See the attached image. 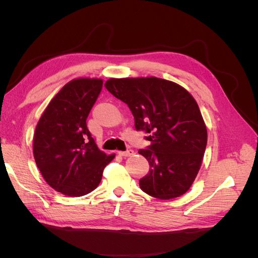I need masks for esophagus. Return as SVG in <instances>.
<instances>
[{
	"instance_id": "34e87169",
	"label": "esophagus",
	"mask_w": 258,
	"mask_h": 258,
	"mask_svg": "<svg viewBox=\"0 0 258 258\" xmlns=\"http://www.w3.org/2000/svg\"><path fill=\"white\" fill-rule=\"evenodd\" d=\"M118 154L120 156H122V157H129V156H132V155L135 154V151L127 150V151H124V152H118Z\"/></svg>"
}]
</instances>
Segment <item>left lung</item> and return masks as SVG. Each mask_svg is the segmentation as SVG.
<instances>
[{"label": "left lung", "instance_id": "obj_1", "mask_svg": "<svg viewBox=\"0 0 258 258\" xmlns=\"http://www.w3.org/2000/svg\"><path fill=\"white\" fill-rule=\"evenodd\" d=\"M104 86L129 106L136 129L151 142L139 151L150 163L141 189L158 199L182 196L198 174L208 141L196 100L182 86L154 76L110 79Z\"/></svg>", "mask_w": 258, "mask_h": 258}]
</instances>
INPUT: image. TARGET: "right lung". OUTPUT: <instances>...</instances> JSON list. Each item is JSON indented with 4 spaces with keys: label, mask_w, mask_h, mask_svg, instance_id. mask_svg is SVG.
I'll use <instances>...</instances> for the list:
<instances>
[{
    "label": "right lung",
    "mask_w": 258,
    "mask_h": 258,
    "mask_svg": "<svg viewBox=\"0 0 258 258\" xmlns=\"http://www.w3.org/2000/svg\"><path fill=\"white\" fill-rule=\"evenodd\" d=\"M101 79H76L52 98L38 120L33 155L44 179L66 196L96 189L115 155L100 151L86 119L102 89Z\"/></svg>",
    "instance_id": "obj_1"
}]
</instances>
